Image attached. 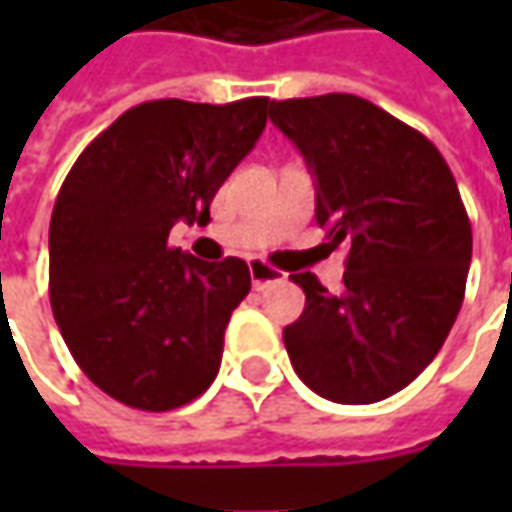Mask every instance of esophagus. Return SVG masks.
Returning <instances> with one entry per match:
<instances>
[{
  "instance_id": "1",
  "label": "esophagus",
  "mask_w": 512,
  "mask_h": 512,
  "mask_svg": "<svg viewBox=\"0 0 512 512\" xmlns=\"http://www.w3.org/2000/svg\"><path fill=\"white\" fill-rule=\"evenodd\" d=\"M250 279H253V287H256V290H265V287L273 285V282H282L285 276H282L279 270L267 267L265 262L253 259V262H250Z\"/></svg>"
}]
</instances>
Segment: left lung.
I'll return each mask as SVG.
<instances>
[{
    "instance_id": "1",
    "label": "left lung",
    "mask_w": 512,
    "mask_h": 512,
    "mask_svg": "<svg viewBox=\"0 0 512 512\" xmlns=\"http://www.w3.org/2000/svg\"><path fill=\"white\" fill-rule=\"evenodd\" d=\"M270 122L305 156L316 222L347 247L339 296L313 273L285 327L299 379L339 404L399 393L442 350L473 256L470 219L436 145L353 93L270 102Z\"/></svg>"
}]
</instances>
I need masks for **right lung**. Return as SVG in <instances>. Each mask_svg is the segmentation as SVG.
I'll use <instances>...</instances> for the list:
<instances>
[{
    "instance_id": "right-lung-1",
    "label": "right lung",
    "mask_w": 512,
    "mask_h": 512,
    "mask_svg": "<svg viewBox=\"0 0 512 512\" xmlns=\"http://www.w3.org/2000/svg\"><path fill=\"white\" fill-rule=\"evenodd\" d=\"M267 113V96L142 102L73 162L50 216V307L70 356L110 399L165 413L216 379L250 270L236 256L193 259L168 236L182 219L207 225Z\"/></svg>"
}]
</instances>
